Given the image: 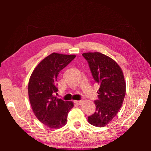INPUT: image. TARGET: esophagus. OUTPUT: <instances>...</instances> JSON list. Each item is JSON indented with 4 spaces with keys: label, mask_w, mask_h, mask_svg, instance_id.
<instances>
[{
    "label": "esophagus",
    "mask_w": 151,
    "mask_h": 151,
    "mask_svg": "<svg viewBox=\"0 0 151 151\" xmlns=\"http://www.w3.org/2000/svg\"><path fill=\"white\" fill-rule=\"evenodd\" d=\"M83 100H81V101H75V103H76L77 104H81L82 103H83Z\"/></svg>",
    "instance_id": "1"
}]
</instances>
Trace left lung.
<instances>
[{
	"label": "left lung",
	"mask_w": 151,
	"mask_h": 151,
	"mask_svg": "<svg viewBox=\"0 0 151 151\" xmlns=\"http://www.w3.org/2000/svg\"><path fill=\"white\" fill-rule=\"evenodd\" d=\"M92 75L100 86L98 100L94 101L96 111L88 117L91 124L105 127L115 116L123 103L126 83L123 73L115 61L101 52H85Z\"/></svg>",
	"instance_id": "1"
}]
</instances>
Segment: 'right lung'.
<instances>
[{"label": "right lung", "mask_w": 151, "mask_h": 151, "mask_svg": "<svg viewBox=\"0 0 151 151\" xmlns=\"http://www.w3.org/2000/svg\"><path fill=\"white\" fill-rule=\"evenodd\" d=\"M76 57L74 55L53 52L45 58L33 70L28 85L30 105L38 120L50 129H58L67 122L73 102L64 101L57 94L60 71Z\"/></svg>", "instance_id": "obj_1"}]
</instances>
